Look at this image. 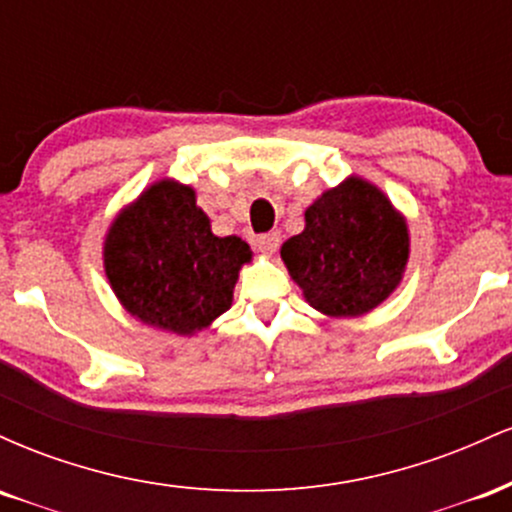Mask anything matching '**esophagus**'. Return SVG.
<instances>
[{"mask_svg": "<svg viewBox=\"0 0 512 512\" xmlns=\"http://www.w3.org/2000/svg\"><path fill=\"white\" fill-rule=\"evenodd\" d=\"M257 248L264 255H274L279 250V233H264V236L257 238Z\"/></svg>", "mask_w": 512, "mask_h": 512, "instance_id": "1", "label": "esophagus"}]
</instances>
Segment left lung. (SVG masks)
Wrapping results in <instances>:
<instances>
[{
	"label": "left lung",
	"mask_w": 512,
	"mask_h": 512,
	"mask_svg": "<svg viewBox=\"0 0 512 512\" xmlns=\"http://www.w3.org/2000/svg\"><path fill=\"white\" fill-rule=\"evenodd\" d=\"M281 260L322 315H366L402 284L407 219L380 187L351 175L305 209V228L281 245Z\"/></svg>",
	"instance_id": "8db88e82"
}]
</instances>
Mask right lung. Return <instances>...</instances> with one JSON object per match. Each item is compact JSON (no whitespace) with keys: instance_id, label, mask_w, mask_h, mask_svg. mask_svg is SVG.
<instances>
[{"instance_id":"add662e5","label":"right lung","mask_w":512,"mask_h":512,"mask_svg":"<svg viewBox=\"0 0 512 512\" xmlns=\"http://www.w3.org/2000/svg\"><path fill=\"white\" fill-rule=\"evenodd\" d=\"M252 250L238 236L219 238L190 185L163 178L110 223L103 267L117 301L156 330L202 332L233 303L238 272Z\"/></svg>"}]
</instances>
